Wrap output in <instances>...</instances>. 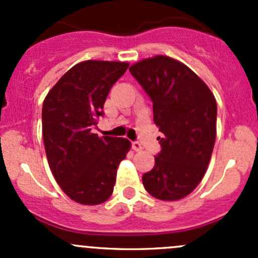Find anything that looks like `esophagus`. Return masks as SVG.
Returning a JSON list of instances; mask_svg holds the SVG:
<instances>
[{
  "mask_svg": "<svg viewBox=\"0 0 258 258\" xmlns=\"http://www.w3.org/2000/svg\"><path fill=\"white\" fill-rule=\"evenodd\" d=\"M132 148H134L135 151H141L142 150V145L140 144L139 141H134V142H132Z\"/></svg>",
  "mask_w": 258,
  "mask_h": 258,
  "instance_id": "1",
  "label": "esophagus"
}]
</instances>
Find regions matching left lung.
I'll return each mask as SVG.
<instances>
[{"mask_svg":"<svg viewBox=\"0 0 258 258\" xmlns=\"http://www.w3.org/2000/svg\"><path fill=\"white\" fill-rule=\"evenodd\" d=\"M153 103L161 131L155 166L142 176L146 191L162 201L191 194L206 173L216 140L215 96L192 70L167 56L146 58L130 67Z\"/></svg>","mask_w":258,"mask_h":258,"instance_id":"8db88e82","label":"left lung"}]
</instances>
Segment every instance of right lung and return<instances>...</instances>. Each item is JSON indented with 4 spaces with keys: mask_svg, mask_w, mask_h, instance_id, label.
Instances as JSON below:
<instances>
[{
    "mask_svg": "<svg viewBox=\"0 0 258 258\" xmlns=\"http://www.w3.org/2000/svg\"><path fill=\"white\" fill-rule=\"evenodd\" d=\"M127 69V62H80L43 101L42 135L49 168L62 191L81 205L93 206L110 199L117 167L131 147L127 139L92 134L111 87Z\"/></svg>",
    "mask_w": 258,
    "mask_h": 258,
    "instance_id": "1",
    "label": "right lung"
}]
</instances>
